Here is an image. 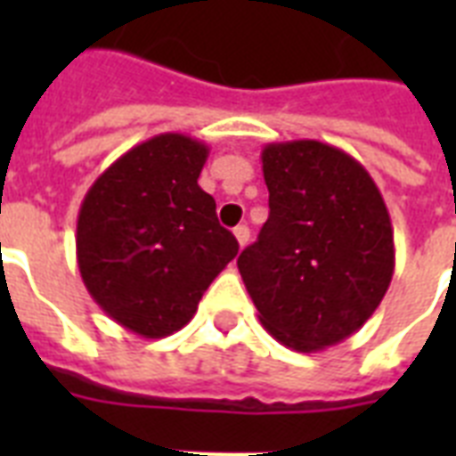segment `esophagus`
<instances>
[{"label":"esophagus","mask_w":456,"mask_h":456,"mask_svg":"<svg viewBox=\"0 0 456 456\" xmlns=\"http://www.w3.org/2000/svg\"><path fill=\"white\" fill-rule=\"evenodd\" d=\"M234 236H236V241H239V246H246L250 239V229L246 227V224H239V227H234Z\"/></svg>","instance_id":"34e87169"}]
</instances>
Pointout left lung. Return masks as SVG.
Here are the masks:
<instances>
[{"mask_svg": "<svg viewBox=\"0 0 456 456\" xmlns=\"http://www.w3.org/2000/svg\"><path fill=\"white\" fill-rule=\"evenodd\" d=\"M270 217L236 265L260 324L298 353L353 336L395 270L388 208L364 165L317 139L263 149Z\"/></svg>", "mask_w": 456, "mask_h": 456, "instance_id": "obj_1", "label": "left lung"}]
</instances>
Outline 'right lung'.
I'll return each instance as SVG.
<instances>
[{"label":"right lung","instance_id":"add662e5","mask_svg":"<svg viewBox=\"0 0 456 456\" xmlns=\"http://www.w3.org/2000/svg\"><path fill=\"white\" fill-rule=\"evenodd\" d=\"M199 139L165 132L96 177L77 215V267L94 303L125 329L163 338L189 324L213 279L239 253L199 186Z\"/></svg>","mask_w":456,"mask_h":456}]
</instances>
